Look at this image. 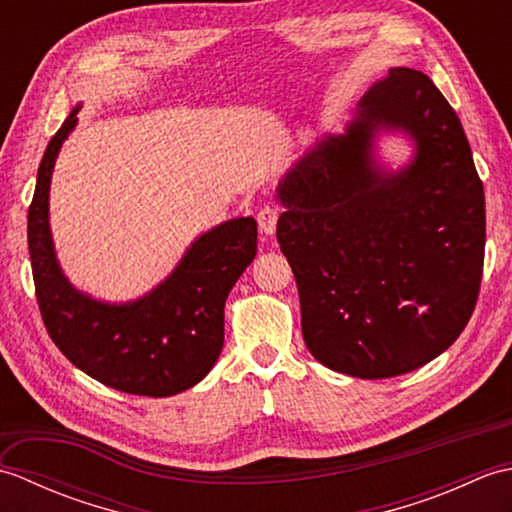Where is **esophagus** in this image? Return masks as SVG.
Listing matches in <instances>:
<instances>
[{"label":"esophagus","instance_id":"esophagus-1","mask_svg":"<svg viewBox=\"0 0 512 512\" xmlns=\"http://www.w3.org/2000/svg\"><path fill=\"white\" fill-rule=\"evenodd\" d=\"M277 220H279V209L277 206H262L257 213V224H259V231L264 235H273L275 228H277Z\"/></svg>","mask_w":512,"mask_h":512}]
</instances>
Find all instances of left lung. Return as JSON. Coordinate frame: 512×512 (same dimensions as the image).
<instances>
[{
    "label": "left lung",
    "instance_id": "8db88e82",
    "mask_svg": "<svg viewBox=\"0 0 512 512\" xmlns=\"http://www.w3.org/2000/svg\"><path fill=\"white\" fill-rule=\"evenodd\" d=\"M417 147L396 174L373 138ZM277 239L295 273L301 332L325 367L356 378L413 372L449 350L475 310L484 187L458 114L427 74L391 68L341 136H325L279 182Z\"/></svg>",
    "mask_w": 512,
    "mask_h": 512
}]
</instances>
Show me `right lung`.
<instances>
[{"mask_svg":"<svg viewBox=\"0 0 512 512\" xmlns=\"http://www.w3.org/2000/svg\"><path fill=\"white\" fill-rule=\"evenodd\" d=\"M79 107L46 147L28 209V250L41 319L68 361L136 396H173L211 372L224 345V303L257 253V222L235 217L200 235L176 270L129 303L96 301L61 273L50 235V178Z\"/></svg>","mask_w":512,"mask_h":512,"instance_id":"right-lung-1","label":"right lung"}]
</instances>
